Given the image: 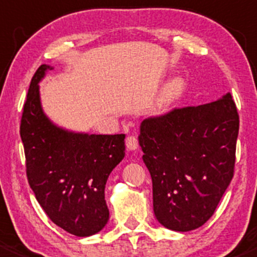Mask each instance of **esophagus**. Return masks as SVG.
Here are the masks:
<instances>
[{"instance_id": "esophagus-1", "label": "esophagus", "mask_w": 257, "mask_h": 257, "mask_svg": "<svg viewBox=\"0 0 257 257\" xmlns=\"http://www.w3.org/2000/svg\"><path fill=\"white\" fill-rule=\"evenodd\" d=\"M125 144H126V147H127V150L134 151L139 147V140H137V137L135 136H127L126 137Z\"/></svg>"}]
</instances>
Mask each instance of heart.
<instances>
[{"label": "heart", "mask_w": 257, "mask_h": 257, "mask_svg": "<svg viewBox=\"0 0 257 257\" xmlns=\"http://www.w3.org/2000/svg\"><path fill=\"white\" fill-rule=\"evenodd\" d=\"M183 86H184L183 81L179 80V79H176V80L171 81V83L166 86L165 91H163V94L161 95L160 99H158L157 104H156V109L158 111L165 110L166 107H167L168 105L171 104V102L173 101L179 94H181Z\"/></svg>", "instance_id": "obj_1"}]
</instances>
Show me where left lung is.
Segmentation results:
<instances>
[{"label":"left lung","mask_w":257,"mask_h":257,"mask_svg":"<svg viewBox=\"0 0 257 257\" xmlns=\"http://www.w3.org/2000/svg\"><path fill=\"white\" fill-rule=\"evenodd\" d=\"M237 134L231 94L142 121L139 141L163 226L189 231L211 218L234 177Z\"/></svg>","instance_id":"1"}]
</instances>
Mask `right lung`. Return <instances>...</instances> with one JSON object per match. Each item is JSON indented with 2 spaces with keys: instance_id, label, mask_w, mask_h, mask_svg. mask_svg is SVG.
<instances>
[{
  "instance_id": "obj_1",
  "label": "right lung",
  "mask_w": 257,
  "mask_h": 257,
  "mask_svg": "<svg viewBox=\"0 0 257 257\" xmlns=\"http://www.w3.org/2000/svg\"><path fill=\"white\" fill-rule=\"evenodd\" d=\"M47 69L43 64L34 73L21 118L28 183L55 225L90 236L109 220L105 184L125 156V135L73 134L53 125L39 100Z\"/></svg>"
}]
</instances>
